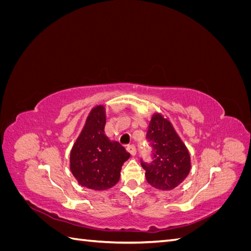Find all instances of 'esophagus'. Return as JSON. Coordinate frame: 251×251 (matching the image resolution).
Segmentation results:
<instances>
[{"mask_svg":"<svg viewBox=\"0 0 251 251\" xmlns=\"http://www.w3.org/2000/svg\"><path fill=\"white\" fill-rule=\"evenodd\" d=\"M126 151L130 153L132 156H135L136 153H137V150H136V147L134 146V144H130V146L126 147Z\"/></svg>","mask_w":251,"mask_h":251,"instance_id":"esophagus-1","label":"esophagus"}]
</instances>
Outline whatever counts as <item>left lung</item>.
Instances as JSON below:
<instances>
[{"label":"left lung","mask_w":251,"mask_h":251,"mask_svg":"<svg viewBox=\"0 0 251 251\" xmlns=\"http://www.w3.org/2000/svg\"><path fill=\"white\" fill-rule=\"evenodd\" d=\"M151 147V161L140 158L146 170L149 184L153 187L171 191L183 181L191 170V157L186 147L175 132L169 120L161 115L151 118L147 133Z\"/></svg>","instance_id":"left-lung-1"}]
</instances>
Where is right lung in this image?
I'll return each mask as SVG.
<instances>
[{
	"mask_svg": "<svg viewBox=\"0 0 251 251\" xmlns=\"http://www.w3.org/2000/svg\"><path fill=\"white\" fill-rule=\"evenodd\" d=\"M105 110L102 105L91 111L85 127L71 151L70 168L82 186L103 191L119 181L121 166L130 153L104 134Z\"/></svg>",
	"mask_w": 251,
	"mask_h": 251,
	"instance_id": "obj_1",
	"label": "right lung"
}]
</instances>
